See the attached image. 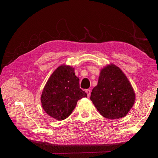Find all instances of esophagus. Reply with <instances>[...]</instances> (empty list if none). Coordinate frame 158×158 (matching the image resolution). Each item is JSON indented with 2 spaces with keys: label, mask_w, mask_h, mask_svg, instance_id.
I'll use <instances>...</instances> for the list:
<instances>
[{
  "label": "esophagus",
  "mask_w": 158,
  "mask_h": 158,
  "mask_svg": "<svg viewBox=\"0 0 158 158\" xmlns=\"http://www.w3.org/2000/svg\"><path fill=\"white\" fill-rule=\"evenodd\" d=\"M85 92H86V93H87V95H88V97H90V93H91V91H90V89H87L86 90H85Z\"/></svg>",
  "instance_id": "obj_1"
}]
</instances>
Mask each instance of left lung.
<instances>
[{
	"label": "left lung",
	"instance_id": "8db88e82",
	"mask_svg": "<svg viewBox=\"0 0 158 158\" xmlns=\"http://www.w3.org/2000/svg\"><path fill=\"white\" fill-rule=\"evenodd\" d=\"M90 99L102 116L118 119L126 116L133 106L135 93L121 69L110 64L101 69Z\"/></svg>",
	"mask_w": 158,
	"mask_h": 158
}]
</instances>
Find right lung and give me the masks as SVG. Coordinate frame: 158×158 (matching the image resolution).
<instances>
[{"mask_svg":"<svg viewBox=\"0 0 158 158\" xmlns=\"http://www.w3.org/2000/svg\"><path fill=\"white\" fill-rule=\"evenodd\" d=\"M87 94L79 87L74 69L62 65L53 72L41 95L42 108L49 116L63 121L73 111L77 101Z\"/></svg>","mask_w":158,"mask_h":158,"instance_id":"right-lung-1","label":"right lung"}]
</instances>
